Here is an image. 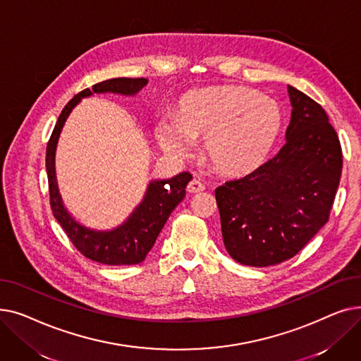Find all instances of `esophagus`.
Returning <instances> with one entry per match:
<instances>
[{
	"mask_svg": "<svg viewBox=\"0 0 361 361\" xmlns=\"http://www.w3.org/2000/svg\"><path fill=\"white\" fill-rule=\"evenodd\" d=\"M203 190H204V185L199 180H196V178L187 184V192L188 193H200Z\"/></svg>",
	"mask_w": 361,
	"mask_h": 361,
	"instance_id": "esophagus-1",
	"label": "esophagus"
}]
</instances>
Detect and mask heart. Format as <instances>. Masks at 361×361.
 I'll list each match as a JSON object with an SVG mask.
<instances>
[{
    "instance_id": "1",
    "label": "heart",
    "mask_w": 361,
    "mask_h": 361,
    "mask_svg": "<svg viewBox=\"0 0 361 361\" xmlns=\"http://www.w3.org/2000/svg\"><path fill=\"white\" fill-rule=\"evenodd\" d=\"M282 128L276 101L241 86L206 87L185 93L174 117L155 124L159 146L169 157L185 158L196 139L206 137V154L212 165L228 176L257 169L275 146Z\"/></svg>"
}]
</instances>
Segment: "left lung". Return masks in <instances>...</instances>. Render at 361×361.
Returning a JSON list of instances; mask_svg holds the SVG:
<instances>
[{
  "mask_svg": "<svg viewBox=\"0 0 361 361\" xmlns=\"http://www.w3.org/2000/svg\"><path fill=\"white\" fill-rule=\"evenodd\" d=\"M287 143L249 176L215 190L224 245L247 267L295 256L328 222L343 169L336 131L325 109L288 86Z\"/></svg>",
  "mask_w": 361,
  "mask_h": 361,
  "instance_id": "obj_1",
  "label": "left lung"
}]
</instances>
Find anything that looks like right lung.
<instances>
[{
	"label": "right lung",
	"mask_w": 361,
	"mask_h": 361,
	"mask_svg": "<svg viewBox=\"0 0 361 361\" xmlns=\"http://www.w3.org/2000/svg\"><path fill=\"white\" fill-rule=\"evenodd\" d=\"M147 85V79H109L85 89L64 106L56 121L51 139L47 146V174L49 184V202L55 219L60 222L67 237L87 259L120 267V264H137L146 255L164 228V225L177 204L185 196V187L193 177L190 173H180L166 180H152L146 188L142 202L135 207L128 218L112 230H93L75 221L66 209L55 176V150L61 130L70 112L82 98H89L93 93H118L124 97H135Z\"/></svg>",
	"instance_id": "right-lung-1"
}]
</instances>
